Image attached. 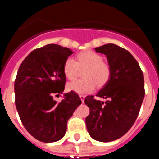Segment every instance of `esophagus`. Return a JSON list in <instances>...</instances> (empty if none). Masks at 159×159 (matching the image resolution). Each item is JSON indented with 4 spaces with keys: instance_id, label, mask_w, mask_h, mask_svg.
<instances>
[{
    "instance_id": "obj_1",
    "label": "esophagus",
    "mask_w": 159,
    "mask_h": 159,
    "mask_svg": "<svg viewBox=\"0 0 159 159\" xmlns=\"http://www.w3.org/2000/svg\"><path fill=\"white\" fill-rule=\"evenodd\" d=\"M80 99L81 101H82V102H84V99H85V96H84V95H80Z\"/></svg>"
}]
</instances>
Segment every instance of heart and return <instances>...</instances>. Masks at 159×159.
Wrapping results in <instances>:
<instances>
[{"instance_id": "heart-1", "label": "heart", "mask_w": 159, "mask_h": 159, "mask_svg": "<svg viewBox=\"0 0 159 159\" xmlns=\"http://www.w3.org/2000/svg\"><path fill=\"white\" fill-rule=\"evenodd\" d=\"M77 61L67 58L64 64V73L68 80L76 78L80 70L85 68L83 80H75L67 84L70 92L77 94L91 93L95 86H104L109 81L111 74L110 65L102 61V57L93 51H84L77 55Z\"/></svg>"}]
</instances>
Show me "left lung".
<instances>
[{"instance_id": "1", "label": "left lung", "mask_w": 159, "mask_h": 159, "mask_svg": "<svg viewBox=\"0 0 159 159\" xmlns=\"http://www.w3.org/2000/svg\"><path fill=\"white\" fill-rule=\"evenodd\" d=\"M95 50L106 56L111 74L96 95L106 102L93 95L85 98L90 109L85 122L92 139L107 143L124 135L135 122L145 95L144 77L139 63L126 49L107 43Z\"/></svg>"}]
</instances>
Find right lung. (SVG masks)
Returning a JSON list of instances; mask_svg holds the SVG:
<instances>
[{
	"label": "right lung",
	"mask_w": 159,
	"mask_h": 159,
	"mask_svg": "<svg viewBox=\"0 0 159 159\" xmlns=\"http://www.w3.org/2000/svg\"><path fill=\"white\" fill-rule=\"evenodd\" d=\"M72 53L67 48L48 44L33 50L18 69L14 83L16 110L25 129L39 141L61 139L67 120L81 104L74 92L64 94L60 102L53 99L64 92V64Z\"/></svg>",
	"instance_id": "right-lung-1"
}]
</instances>
